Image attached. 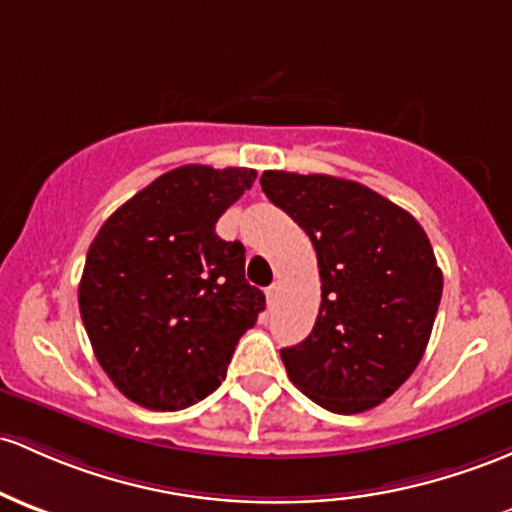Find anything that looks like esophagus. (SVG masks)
<instances>
[{
  "label": "esophagus",
  "instance_id": "obj_1",
  "mask_svg": "<svg viewBox=\"0 0 512 512\" xmlns=\"http://www.w3.org/2000/svg\"><path fill=\"white\" fill-rule=\"evenodd\" d=\"M277 296H279V284H272L267 289V301H269V306H272L274 301H277Z\"/></svg>",
  "mask_w": 512,
  "mask_h": 512
}]
</instances>
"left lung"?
<instances>
[{
	"instance_id": "obj_1",
	"label": "left lung",
	"mask_w": 512,
	"mask_h": 512,
	"mask_svg": "<svg viewBox=\"0 0 512 512\" xmlns=\"http://www.w3.org/2000/svg\"><path fill=\"white\" fill-rule=\"evenodd\" d=\"M260 184L318 255L320 311L311 335L282 350L286 374L325 411L379 406L423 359L440 306L428 235L411 213L350 179L267 170Z\"/></svg>"
}]
</instances>
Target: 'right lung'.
<instances>
[{"label":"right lung","mask_w":512,"mask_h":512,"mask_svg":"<svg viewBox=\"0 0 512 512\" xmlns=\"http://www.w3.org/2000/svg\"><path fill=\"white\" fill-rule=\"evenodd\" d=\"M247 167L184 165L128 199L84 262L80 313L101 369L150 411H182L221 386L235 345L265 311L245 247L216 221L255 182Z\"/></svg>","instance_id":"add662e5"}]
</instances>
